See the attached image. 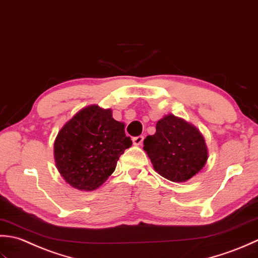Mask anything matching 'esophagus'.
Instances as JSON below:
<instances>
[{
    "label": "esophagus",
    "mask_w": 258,
    "mask_h": 258,
    "mask_svg": "<svg viewBox=\"0 0 258 258\" xmlns=\"http://www.w3.org/2000/svg\"><path fill=\"white\" fill-rule=\"evenodd\" d=\"M133 141H134V145H136V146H140L141 144H143V141H144V136L135 137V138L133 139Z\"/></svg>",
    "instance_id": "esophagus-1"
}]
</instances>
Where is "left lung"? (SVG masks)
<instances>
[{
	"label": "left lung",
	"mask_w": 258,
	"mask_h": 258,
	"mask_svg": "<svg viewBox=\"0 0 258 258\" xmlns=\"http://www.w3.org/2000/svg\"><path fill=\"white\" fill-rule=\"evenodd\" d=\"M144 150L155 170L166 179L182 182L203 169L208 150L203 135L192 124L173 114L156 124V134L144 140Z\"/></svg>",
	"instance_id": "obj_1"
}]
</instances>
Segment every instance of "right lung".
I'll return each instance as SVG.
<instances>
[{"label": "right lung", "instance_id": "right-lung-1", "mask_svg": "<svg viewBox=\"0 0 258 258\" xmlns=\"http://www.w3.org/2000/svg\"><path fill=\"white\" fill-rule=\"evenodd\" d=\"M131 145L124 123L114 120L110 109L92 104L77 112L57 134L55 166L70 186L92 191L108 179Z\"/></svg>", "mask_w": 258, "mask_h": 258}]
</instances>
